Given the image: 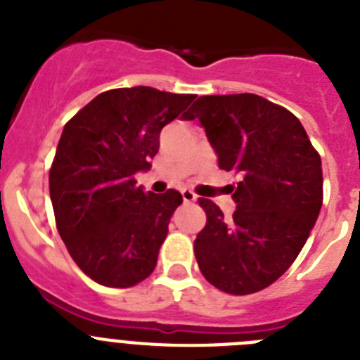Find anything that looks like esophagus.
I'll return each instance as SVG.
<instances>
[{
    "instance_id": "obj_1",
    "label": "esophagus",
    "mask_w": 360,
    "mask_h": 360,
    "mask_svg": "<svg viewBox=\"0 0 360 360\" xmlns=\"http://www.w3.org/2000/svg\"><path fill=\"white\" fill-rule=\"evenodd\" d=\"M182 200L186 203H193V202H196V195H195V193H193V191L184 189L182 191Z\"/></svg>"
}]
</instances>
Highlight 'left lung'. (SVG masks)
Instances as JSON below:
<instances>
[{"label":"left lung","mask_w":360,"mask_h":360,"mask_svg":"<svg viewBox=\"0 0 360 360\" xmlns=\"http://www.w3.org/2000/svg\"><path fill=\"white\" fill-rule=\"evenodd\" d=\"M186 120L198 119L225 171L241 182L227 219L207 198V224L195 240L203 278L234 295L259 292L294 263L323 205V169L303 124L254 94L198 97Z\"/></svg>","instance_id":"left-lung-1"}]
</instances>
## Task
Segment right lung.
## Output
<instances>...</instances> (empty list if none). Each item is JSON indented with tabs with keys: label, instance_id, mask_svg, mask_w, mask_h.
<instances>
[{
	"label": "right lung",
	"instance_id": "obj_1",
	"mask_svg": "<svg viewBox=\"0 0 360 360\" xmlns=\"http://www.w3.org/2000/svg\"><path fill=\"white\" fill-rule=\"evenodd\" d=\"M193 101L149 86L117 88L63 129L50 169L57 231L79 269L104 287H133L157 266L182 195L146 193L135 174L151 167L162 128L186 117Z\"/></svg>",
	"mask_w": 360,
	"mask_h": 360
}]
</instances>
